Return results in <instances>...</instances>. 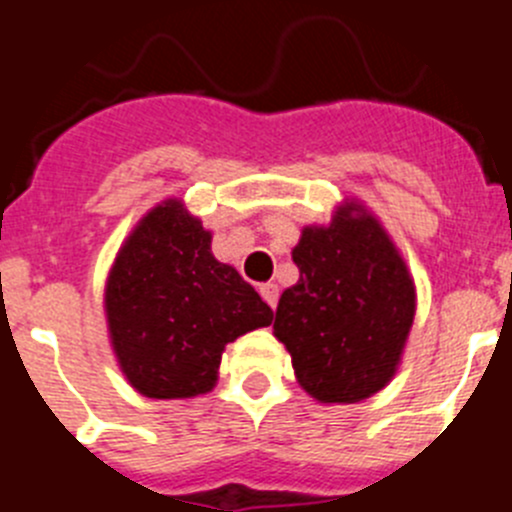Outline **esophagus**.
I'll use <instances>...</instances> for the list:
<instances>
[{
  "label": "esophagus",
  "mask_w": 512,
  "mask_h": 512,
  "mask_svg": "<svg viewBox=\"0 0 512 512\" xmlns=\"http://www.w3.org/2000/svg\"><path fill=\"white\" fill-rule=\"evenodd\" d=\"M259 292H261V297H264L266 305H269L271 310H274V307H277V300H279V287H277V284H271V282L259 284Z\"/></svg>",
  "instance_id": "esophagus-1"
}]
</instances>
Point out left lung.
Segmentation results:
<instances>
[{
    "instance_id": "obj_1",
    "label": "left lung",
    "mask_w": 512,
    "mask_h": 512,
    "mask_svg": "<svg viewBox=\"0 0 512 512\" xmlns=\"http://www.w3.org/2000/svg\"><path fill=\"white\" fill-rule=\"evenodd\" d=\"M346 205L328 228H305L292 251L300 279L279 297L274 336L302 390L359 402L390 382L415 315V287L390 235Z\"/></svg>"
}]
</instances>
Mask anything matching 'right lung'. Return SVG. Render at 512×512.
<instances>
[{
  "label": "right lung",
  "instance_id": "obj_1",
  "mask_svg": "<svg viewBox=\"0 0 512 512\" xmlns=\"http://www.w3.org/2000/svg\"><path fill=\"white\" fill-rule=\"evenodd\" d=\"M182 202L140 220L104 289L117 361L140 395L176 400L210 392L225 343L271 325L274 312L228 264Z\"/></svg>",
  "mask_w": 512,
  "mask_h": 512
}]
</instances>
